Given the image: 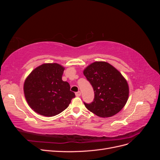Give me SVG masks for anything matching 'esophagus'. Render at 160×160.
<instances>
[{"label": "esophagus", "instance_id": "34e87169", "mask_svg": "<svg viewBox=\"0 0 160 160\" xmlns=\"http://www.w3.org/2000/svg\"><path fill=\"white\" fill-rule=\"evenodd\" d=\"M75 95H76L77 97H79V96H81V92H80V91H77V92H76V93H75Z\"/></svg>", "mask_w": 160, "mask_h": 160}]
</instances>
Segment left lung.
<instances>
[{
    "label": "left lung",
    "instance_id": "1",
    "mask_svg": "<svg viewBox=\"0 0 160 160\" xmlns=\"http://www.w3.org/2000/svg\"><path fill=\"white\" fill-rule=\"evenodd\" d=\"M83 74L93 87L94 99L83 102L91 112L101 118L111 117L122 110L129 96L126 80L115 67L106 62H95Z\"/></svg>",
    "mask_w": 160,
    "mask_h": 160
}]
</instances>
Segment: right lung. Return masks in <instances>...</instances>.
<instances>
[{"mask_svg":"<svg viewBox=\"0 0 160 160\" xmlns=\"http://www.w3.org/2000/svg\"><path fill=\"white\" fill-rule=\"evenodd\" d=\"M64 68L57 63L43 64L34 69L24 84L30 107L41 115L51 117L67 108L75 97L68 82L62 80Z\"/></svg>","mask_w":160,"mask_h":160,"instance_id":"1","label":"right lung"}]
</instances>
